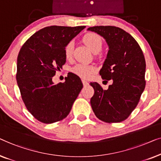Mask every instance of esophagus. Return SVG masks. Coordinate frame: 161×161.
I'll return each instance as SVG.
<instances>
[{"mask_svg": "<svg viewBox=\"0 0 161 161\" xmlns=\"http://www.w3.org/2000/svg\"><path fill=\"white\" fill-rule=\"evenodd\" d=\"M82 84H83V85H84V87H86V86L87 85H89V83L87 82V81L86 80H82Z\"/></svg>", "mask_w": 161, "mask_h": 161, "instance_id": "obj_1", "label": "esophagus"}]
</instances>
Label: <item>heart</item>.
Segmentation results:
<instances>
[{"label":"heart","mask_w":161,"mask_h":161,"mask_svg":"<svg viewBox=\"0 0 161 161\" xmlns=\"http://www.w3.org/2000/svg\"><path fill=\"white\" fill-rule=\"evenodd\" d=\"M82 42L92 53H98L103 46V42L101 36L94 33H88L82 38ZM74 42H69L64 48V55L66 60H70L73 57ZM96 67L92 65L76 64L71 69L72 73L84 80H88L96 71Z\"/></svg>","instance_id":"obj_1"}]
</instances>
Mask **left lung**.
Here are the masks:
<instances>
[{"instance_id": "8db88e82", "label": "left lung", "mask_w": 161, "mask_h": 161, "mask_svg": "<svg viewBox=\"0 0 161 161\" xmlns=\"http://www.w3.org/2000/svg\"><path fill=\"white\" fill-rule=\"evenodd\" d=\"M87 30L101 36L107 43V56L99 73L103 80L113 81L107 90L97 82L90 83L95 91L91 107L101 120L119 123L134 110L145 88L144 54L134 38L123 29L95 26Z\"/></svg>"}]
</instances>
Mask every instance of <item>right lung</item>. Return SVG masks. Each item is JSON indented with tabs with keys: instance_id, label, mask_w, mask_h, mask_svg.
Instances as JSON below:
<instances>
[{
	"instance_id": "1",
	"label": "right lung",
	"mask_w": 161,
	"mask_h": 161,
	"mask_svg": "<svg viewBox=\"0 0 161 161\" xmlns=\"http://www.w3.org/2000/svg\"><path fill=\"white\" fill-rule=\"evenodd\" d=\"M85 26L53 25L31 36L17 57V82L22 101L38 121L49 124L69 114L83 85L80 78L69 73L65 82L55 84L53 77L66 59L64 48Z\"/></svg>"
}]
</instances>
